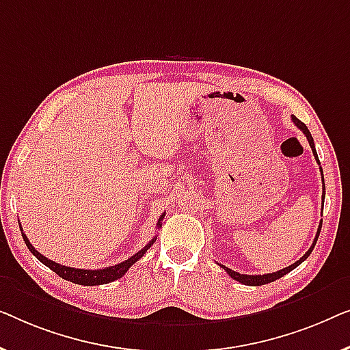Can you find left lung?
<instances>
[{
	"label": "left lung",
	"mask_w": 350,
	"mask_h": 350,
	"mask_svg": "<svg viewBox=\"0 0 350 350\" xmlns=\"http://www.w3.org/2000/svg\"><path fill=\"white\" fill-rule=\"evenodd\" d=\"M292 120H293V124L297 125V126L299 128V130H301V131L304 133V136L308 137V142H309V146H311V149H312V154H314V157H316L317 163L321 165V161H319V157H317V152H316V146H314V139H312L311 133H309V130H308V126L304 125L301 120H298L297 117H295V116H292ZM321 173H322V168H321ZM322 182H323V173H322ZM323 198H325V184H323V196H322V204H323ZM321 228H322V222H321V225H319V228H317V234H316V238H314V241H312V245H311V247H309L308 252L304 254L303 257L298 260V262H295L293 265H290V267L284 268V269H279V271H275V273H269V274H258V275H250V274H239V273H236V271H233V269H230V268L224 267V265H220V267H222V268L225 269L226 274L231 275V278H233L234 280H238V282L244 284V285H265V284H269V282H273V280L279 279V278H282V275H285V274H287V273L292 271V269L297 268L299 263H303L304 260H306V258L309 257V255H311L312 249H314V245H316V243H317V238H319V234H321Z\"/></svg>",
	"instance_id": "1"
}]
</instances>
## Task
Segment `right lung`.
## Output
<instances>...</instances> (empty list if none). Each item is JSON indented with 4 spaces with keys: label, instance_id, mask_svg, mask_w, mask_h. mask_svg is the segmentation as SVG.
<instances>
[{
    "label": "right lung",
    "instance_id": "right-lung-1",
    "mask_svg": "<svg viewBox=\"0 0 350 350\" xmlns=\"http://www.w3.org/2000/svg\"><path fill=\"white\" fill-rule=\"evenodd\" d=\"M163 217H165V214H161L159 222H157V226H159V228L161 226V220H163ZM21 230H22V225H21ZM22 236H23V241H25L27 247L29 249V252H31L34 257L39 260V262L51 268L52 271L57 273L60 278L70 280V282L79 284V285H101V284H109V282H112V280L120 279L122 275H124L128 269H130L131 265H135L141 257H144L147 249H149L157 239V236L155 238H152L150 243L146 244L144 247L139 250V252H136L133 257L125 260V262L114 265V267H107V268H101V269H79V268L76 269V268H70V267H63V265H58L55 262H52V260L46 258L42 254H39L38 250L33 247V244L29 243L25 233H23V230H22Z\"/></svg>",
    "mask_w": 350,
    "mask_h": 350
}]
</instances>
